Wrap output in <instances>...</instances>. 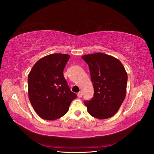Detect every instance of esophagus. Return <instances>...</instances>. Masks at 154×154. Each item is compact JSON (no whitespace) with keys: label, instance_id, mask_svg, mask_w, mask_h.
Here are the masks:
<instances>
[{"label":"esophagus","instance_id":"obj_1","mask_svg":"<svg viewBox=\"0 0 154 154\" xmlns=\"http://www.w3.org/2000/svg\"><path fill=\"white\" fill-rule=\"evenodd\" d=\"M77 96H78V97L81 98V97L82 96V91H79V93L77 94Z\"/></svg>","mask_w":154,"mask_h":154}]
</instances>
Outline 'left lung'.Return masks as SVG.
Listing matches in <instances>:
<instances>
[{"mask_svg":"<svg viewBox=\"0 0 154 154\" xmlns=\"http://www.w3.org/2000/svg\"><path fill=\"white\" fill-rule=\"evenodd\" d=\"M88 64L94 88L93 98L85 101L88 112L99 119L116 114L126 94L128 75L120 60L113 56L96 53L82 56Z\"/></svg>","mask_w":154,"mask_h":154,"instance_id":"left-lung-1","label":"left lung"}]
</instances>
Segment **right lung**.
<instances>
[{"label":"right lung","mask_w":154,"mask_h":154,"mask_svg":"<svg viewBox=\"0 0 154 154\" xmlns=\"http://www.w3.org/2000/svg\"><path fill=\"white\" fill-rule=\"evenodd\" d=\"M69 55L53 54L39 59L28 75L29 101L43 119L54 121L67 113L77 97L71 91L63 75Z\"/></svg>","instance_id":"right-lung-1"}]
</instances>
